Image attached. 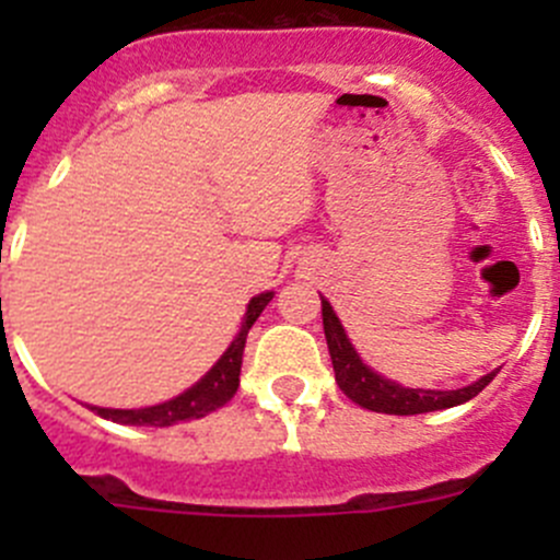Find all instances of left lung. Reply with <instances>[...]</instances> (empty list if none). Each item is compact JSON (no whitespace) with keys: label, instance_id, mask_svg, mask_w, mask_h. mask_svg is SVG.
Masks as SVG:
<instances>
[{"label":"left lung","instance_id":"8db88e82","mask_svg":"<svg viewBox=\"0 0 560 560\" xmlns=\"http://www.w3.org/2000/svg\"><path fill=\"white\" fill-rule=\"evenodd\" d=\"M322 325H325L327 349H330L332 371H336V382L341 393L349 400L369 411H382V415H422V411H439L450 409V406L471 400L474 395L482 393L485 387L493 382L499 371H490L474 385L460 389H409L400 387L395 382L382 380L380 374L369 369L363 360L358 358L354 347L349 343L347 332H343L341 322L332 314L330 303L322 301Z\"/></svg>","mask_w":560,"mask_h":560}]
</instances>
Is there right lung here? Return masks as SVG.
<instances>
[{
  "label": "right lung",
  "instance_id": "1",
  "mask_svg": "<svg viewBox=\"0 0 560 560\" xmlns=\"http://www.w3.org/2000/svg\"><path fill=\"white\" fill-rule=\"evenodd\" d=\"M273 292H265V295L252 298L246 308V319L241 325V332L235 336V341L230 343L228 352L222 354L217 365L197 382L195 387H189L186 393H180L178 398L167 400V404L149 406V409H100V406H92L94 415L105 417V420L124 422V425H175V422L184 420H197V417H206L211 411L222 409L230 398L238 389V376H241V363H244V347L246 336L252 330V325L257 322V316L262 314V308L268 306Z\"/></svg>",
  "mask_w": 560,
  "mask_h": 560
}]
</instances>
